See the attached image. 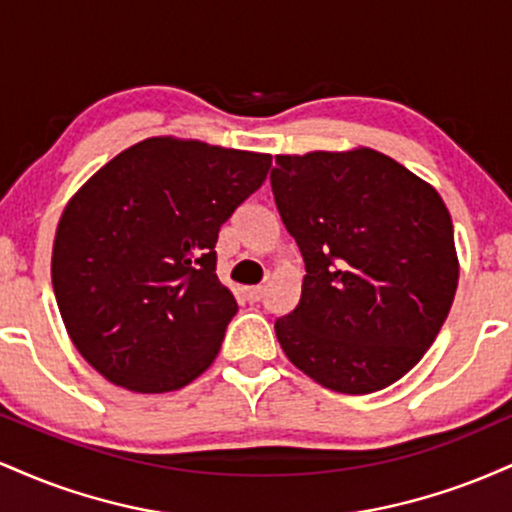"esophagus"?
I'll return each mask as SVG.
<instances>
[{"label":"esophagus","mask_w":512,"mask_h":512,"mask_svg":"<svg viewBox=\"0 0 512 512\" xmlns=\"http://www.w3.org/2000/svg\"><path fill=\"white\" fill-rule=\"evenodd\" d=\"M262 296H264V289H262V286H248V289H245V298H248L250 303L262 301Z\"/></svg>","instance_id":"1"}]
</instances>
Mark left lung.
Returning a JSON list of instances; mask_svg holds the SVG:
<instances>
[{"label": "left lung", "instance_id": "left-lung-1", "mask_svg": "<svg viewBox=\"0 0 512 512\" xmlns=\"http://www.w3.org/2000/svg\"><path fill=\"white\" fill-rule=\"evenodd\" d=\"M272 192L305 262L301 301L274 322L289 361L344 395L407 375L436 342L460 279L436 187L358 146L276 156Z\"/></svg>", "mask_w": 512, "mask_h": 512}]
</instances>
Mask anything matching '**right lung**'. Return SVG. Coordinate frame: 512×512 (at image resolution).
<instances>
[{
  "label": "right lung",
  "instance_id": "add662e5",
  "mask_svg": "<svg viewBox=\"0 0 512 512\" xmlns=\"http://www.w3.org/2000/svg\"><path fill=\"white\" fill-rule=\"evenodd\" d=\"M269 168V154L151 137L69 199L52 286L69 339L105 380L161 395L214 363L238 313L216 276V238Z\"/></svg>",
  "mask_w": 512,
  "mask_h": 512
}]
</instances>
